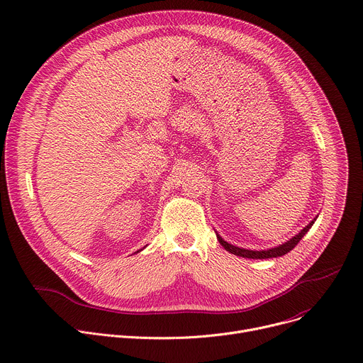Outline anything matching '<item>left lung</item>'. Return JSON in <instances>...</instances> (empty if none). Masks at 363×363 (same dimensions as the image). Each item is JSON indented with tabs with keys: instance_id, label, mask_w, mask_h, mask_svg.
<instances>
[{
	"instance_id": "1",
	"label": "left lung",
	"mask_w": 363,
	"mask_h": 363,
	"mask_svg": "<svg viewBox=\"0 0 363 363\" xmlns=\"http://www.w3.org/2000/svg\"><path fill=\"white\" fill-rule=\"evenodd\" d=\"M318 216H315V218H313L303 230L298 233L295 235L294 238H291L289 240H286L285 243L279 245V246H275V247H271V249H267V250H249V249H243V247H238L235 245H230L228 242H225L217 232H216V236H217V240L220 242V245L230 253H233L236 256H242V257H247V259H271V257H278V256H282V255H286L289 250H292L296 245H298V242L307 235L308 230L311 228V225L314 224V221L317 220Z\"/></svg>"
}]
</instances>
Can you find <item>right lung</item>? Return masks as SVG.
Returning a JSON list of instances; mask_svg holds the SVG:
<instances>
[{
	"instance_id": "1",
	"label": "right lung",
	"mask_w": 363,
	"mask_h": 363,
	"mask_svg": "<svg viewBox=\"0 0 363 363\" xmlns=\"http://www.w3.org/2000/svg\"><path fill=\"white\" fill-rule=\"evenodd\" d=\"M138 252H140V250H138Z\"/></svg>"
}]
</instances>
